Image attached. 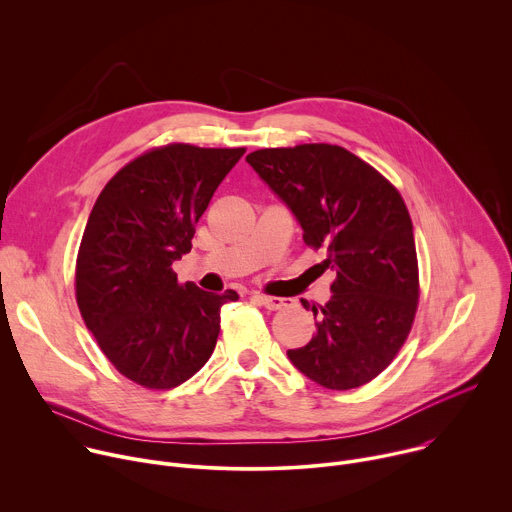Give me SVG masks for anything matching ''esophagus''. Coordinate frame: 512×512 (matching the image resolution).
Masks as SVG:
<instances>
[{"label":"esophagus","instance_id":"obj_1","mask_svg":"<svg viewBox=\"0 0 512 512\" xmlns=\"http://www.w3.org/2000/svg\"><path fill=\"white\" fill-rule=\"evenodd\" d=\"M255 302H259L261 306H265L267 310H281L287 306V300L283 298H275V296H265V294H255L253 296Z\"/></svg>","mask_w":512,"mask_h":512}]
</instances>
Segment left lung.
<instances>
[{"label": "left lung", "instance_id": "left-lung-1", "mask_svg": "<svg viewBox=\"0 0 512 512\" xmlns=\"http://www.w3.org/2000/svg\"><path fill=\"white\" fill-rule=\"evenodd\" d=\"M247 162L296 214L304 243L326 253L320 273L336 275L330 302L312 306L316 336L287 350L289 360L326 389L367 385L405 344L419 302L413 225L399 190L330 143L257 150Z\"/></svg>", "mask_w": 512, "mask_h": 512}]
</instances>
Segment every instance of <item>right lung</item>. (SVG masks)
Instances as JSON below:
<instances>
[{
  "instance_id": "add662e5",
  "label": "right lung",
  "mask_w": 512,
  "mask_h": 512,
  "mask_svg": "<svg viewBox=\"0 0 512 512\" xmlns=\"http://www.w3.org/2000/svg\"><path fill=\"white\" fill-rule=\"evenodd\" d=\"M245 148L168 143L123 166L99 194L77 255V304L113 367L145 389H174L210 358L221 308L239 294L178 283L198 218Z\"/></svg>"
}]
</instances>
